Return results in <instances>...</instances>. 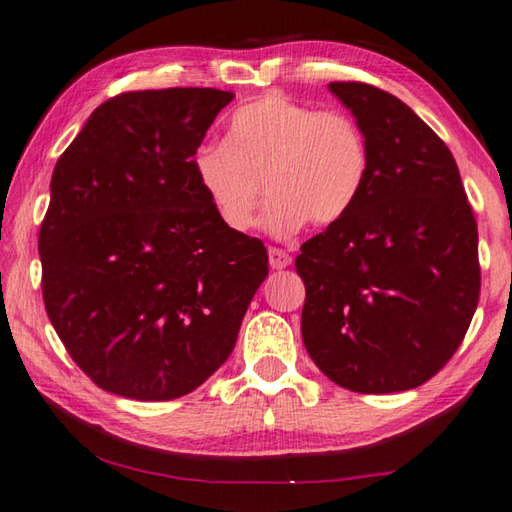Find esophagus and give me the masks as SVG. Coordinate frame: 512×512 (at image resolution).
<instances>
[{
    "label": "esophagus",
    "instance_id": "34e87169",
    "mask_svg": "<svg viewBox=\"0 0 512 512\" xmlns=\"http://www.w3.org/2000/svg\"><path fill=\"white\" fill-rule=\"evenodd\" d=\"M268 262H271V266L275 268V271H282V268H286L288 264L293 262V257L286 253V250L282 248H268Z\"/></svg>",
    "mask_w": 512,
    "mask_h": 512
}]
</instances>
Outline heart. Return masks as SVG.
Segmentation results:
<instances>
[{
  "label": "heart",
  "instance_id": "1",
  "mask_svg": "<svg viewBox=\"0 0 512 512\" xmlns=\"http://www.w3.org/2000/svg\"><path fill=\"white\" fill-rule=\"evenodd\" d=\"M192 170L226 228H253L266 188V226L291 235L306 221L338 224L356 208L371 174V150L349 111L271 91L228 118L226 143H201Z\"/></svg>",
  "mask_w": 512,
  "mask_h": 512
}]
</instances>
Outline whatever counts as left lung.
<instances>
[{"label": "left lung", "instance_id": "left-lung-1", "mask_svg": "<svg viewBox=\"0 0 512 512\" xmlns=\"http://www.w3.org/2000/svg\"><path fill=\"white\" fill-rule=\"evenodd\" d=\"M369 138L371 174L345 219L302 244V340L360 394L423 385L448 365L479 304L477 221L459 167L403 100L329 82Z\"/></svg>", "mask_w": 512, "mask_h": 512}]
</instances>
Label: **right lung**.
Returning <instances> with one entry per match:
<instances>
[{
    "label": "right lung",
    "mask_w": 512,
    "mask_h": 512,
    "mask_svg": "<svg viewBox=\"0 0 512 512\" xmlns=\"http://www.w3.org/2000/svg\"><path fill=\"white\" fill-rule=\"evenodd\" d=\"M232 91H127L55 163L40 228L46 315L105 389L172 401L228 360L268 275L262 239L221 224L192 154Z\"/></svg>",
    "instance_id": "obj_1"
}]
</instances>
